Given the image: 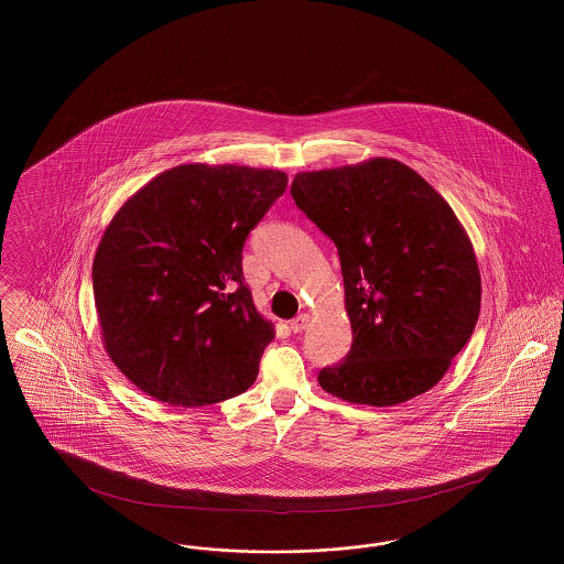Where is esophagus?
Masks as SVG:
<instances>
[{"instance_id":"1","label":"esophagus","mask_w":564,"mask_h":564,"mask_svg":"<svg viewBox=\"0 0 564 564\" xmlns=\"http://www.w3.org/2000/svg\"><path fill=\"white\" fill-rule=\"evenodd\" d=\"M306 325H308V315L302 313V315L295 317L294 322H290V329H292L294 334H297V332H302Z\"/></svg>"}]
</instances>
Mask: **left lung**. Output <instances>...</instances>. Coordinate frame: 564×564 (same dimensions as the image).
Returning <instances> with one entry per match:
<instances>
[{
  "mask_svg": "<svg viewBox=\"0 0 564 564\" xmlns=\"http://www.w3.org/2000/svg\"><path fill=\"white\" fill-rule=\"evenodd\" d=\"M300 212L338 247L352 345L323 368L350 403L408 402L448 372L480 315L482 281L451 205L393 159L297 173Z\"/></svg>",
  "mask_w": 564,
  "mask_h": 564,
  "instance_id": "1",
  "label": "left lung"
}]
</instances>
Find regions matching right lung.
<instances>
[{"mask_svg": "<svg viewBox=\"0 0 564 564\" xmlns=\"http://www.w3.org/2000/svg\"><path fill=\"white\" fill-rule=\"evenodd\" d=\"M288 175L239 164H180L111 217L93 262L109 359L169 405L247 391L274 338L242 276V245Z\"/></svg>", "mask_w": 564, "mask_h": 564, "instance_id": "1", "label": "right lung"}]
</instances>
